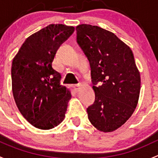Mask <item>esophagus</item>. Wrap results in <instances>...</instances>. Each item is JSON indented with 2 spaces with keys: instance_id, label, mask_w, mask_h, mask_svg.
<instances>
[{
  "instance_id": "obj_1",
  "label": "esophagus",
  "mask_w": 158,
  "mask_h": 158,
  "mask_svg": "<svg viewBox=\"0 0 158 158\" xmlns=\"http://www.w3.org/2000/svg\"><path fill=\"white\" fill-rule=\"evenodd\" d=\"M80 88H81L80 84H76V85H73V89H74V90L76 91V92H78V91L80 89Z\"/></svg>"
}]
</instances>
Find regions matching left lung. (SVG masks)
Segmentation results:
<instances>
[{
  "instance_id": "1",
  "label": "left lung",
  "mask_w": 158,
  "mask_h": 158,
  "mask_svg": "<svg viewBox=\"0 0 158 158\" xmlns=\"http://www.w3.org/2000/svg\"><path fill=\"white\" fill-rule=\"evenodd\" d=\"M77 43L88 58L95 95L87 109L89 122L100 131L111 132L130 118L139 99L140 72L133 52L116 35L98 26L76 27Z\"/></svg>"
}]
</instances>
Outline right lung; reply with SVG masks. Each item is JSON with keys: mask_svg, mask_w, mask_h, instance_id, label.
Wrapping results in <instances>:
<instances>
[{"mask_svg": "<svg viewBox=\"0 0 158 158\" xmlns=\"http://www.w3.org/2000/svg\"><path fill=\"white\" fill-rule=\"evenodd\" d=\"M75 27L49 24L27 38L13 59L12 92L22 115L35 128L49 130L65 118L71 92L60 84L52 63Z\"/></svg>", "mask_w": 158, "mask_h": 158, "instance_id": "obj_1", "label": "right lung"}]
</instances>
